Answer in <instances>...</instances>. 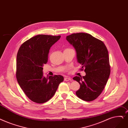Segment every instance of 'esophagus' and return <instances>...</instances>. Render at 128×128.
<instances>
[{
    "label": "esophagus",
    "mask_w": 128,
    "mask_h": 128,
    "mask_svg": "<svg viewBox=\"0 0 128 128\" xmlns=\"http://www.w3.org/2000/svg\"><path fill=\"white\" fill-rule=\"evenodd\" d=\"M64 80L66 81V82H68V81L71 80V78H70V77H66L64 78Z\"/></svg>",
    "instance_id": "obj_1"
}]
</instances>
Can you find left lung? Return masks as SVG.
<instances>
[{
    "instance_id": "left-lung-1",
    "label": "left lung",
    "mask_w": 128,
    "mask_h": 128,
    "mask_svg": "<svg viewBox=\"0 0 128 128\" xmlns=\"http://www.w3.org/2000/svg\"><path fill=\"white\" fill-rule=\"evenodd\" d=\"M66 40L75 48L77 62L86 73L85 76L73 78L80 85L76 95L83 100L92 101L101 94L110 74L107 48L102 41L88 33H73Z\"/></svg>"
}]
</instances>
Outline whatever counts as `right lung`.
I'll return each mask as SVG.
<instances>
[{
  "instance_id": "1",
  "label": "right lung",
  "mask_w": 128,
  "mask_h": 128,
  "mask_svg": "<svg viewBox=\"0 0 128 128\" xmlns=\"http://www.w3.org/2000/svg\"><path fill=\"white\" fill-rule=\"evenodd\" d=\"M60 36L39 34L20 46L16 62V77L24 94L31 101L43 104L49 100L64 80L61 75L43 76V66L47 63L50 48Z\"/></svg>"
}]
</instances>
